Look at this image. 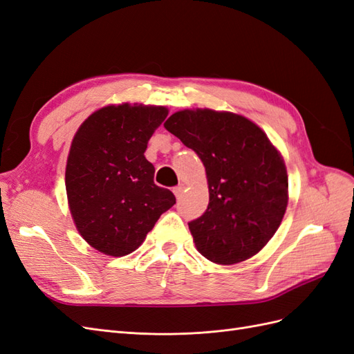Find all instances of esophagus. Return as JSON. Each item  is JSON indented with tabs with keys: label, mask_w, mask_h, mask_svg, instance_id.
<instances>
[{
	"label": "esophagus",
	"mask_w": 354,
	"mask_h": 354,
	"mask_svg": "<svg viewBox=\"0 0 354 354\" xmlns=\"http://www.w3.org/2000/svg\"><path fill=\"white\" fill-rule=\"evenodd\" d=\"M183 189H185L183 185H178V186H176V187L173 189V192H174V195H176L177 199H178L181 195H183Z\"/></svg>",
	"instance_id": "obj_1"
}]
</instances>
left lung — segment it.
I'll return each instance as SVG.
<instances>
[{
  "instance_id": "obj_1",
  "label": "left lung",
  "mask_w": 354,
  "mask_h": 354,
  "mask_svg": "<svg viewBox=\"0 0 354 354\" xmlns=\"http://www.w3.org/2000/svg\"><path fill=\"white\" fill-rule=\"evenodd\" d=\"M167 130L194 149L207 171L209 203L189 229L196 250L212 263L236 264L261 251L281 226L288 205L283 158L248 118L185 109Z\"/></svg>"
}]
</instances>
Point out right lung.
I'll list each match as a JSON object with an SVG mask.
<instances>
[{"mask_svg": "<svg viewBox=\"0 0 354 354\" xmlns=\"http://www.w3.org/2000/svg\"><path fill=\"white\" fill-rule=\"evenodd\" d=\"M167 115L165 106L109 104L73 137L65 176L69 209L81 236L106 255L136 251L176 203L173 192L155 185V167L145 158Z\"/></svg>", "mask_w": 354, "mask_h": 354, "instance_id": "obj_1", "label": "right lung"}]
</instances>
